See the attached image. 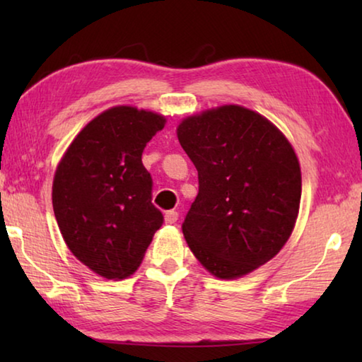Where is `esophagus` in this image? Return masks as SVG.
I'll use <instances>...</instances> for the list:
<instances>
[{
  "instance_id": "esophagus-1",
  "label": "esophagus",
  "mask_w": 362,
  "mask_h": 362,
  "mask_svg": "<svg viewBox=\"0 0 362 362\" xmlns=\"http://www.w3.org/2000/svg\"><path fill=\"white\" fill-rule=\"evenodd\" d=\"M177 220H179V212L177 211H168L166 216H164V222H166L168 225L175 223Z\"/></svg>"
}]
</instances>
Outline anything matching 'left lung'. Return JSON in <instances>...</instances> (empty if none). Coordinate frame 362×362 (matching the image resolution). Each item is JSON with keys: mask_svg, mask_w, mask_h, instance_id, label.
I'll list each match as a JSON object with an SVG mask.
<instances>
[{"mask_svg": "<svg viewBox=\"0 0 362 362\" xmlns=\"http://www.w3.org/2000/svg\"><path fill=\"white\" fill-rule=\"evenodd\" d=\"M177 137L198 170L199 192L182 225L196 259L222 279L272 260L289 240L302 196L287 139L238 105L189 116Z\"/></svg>", "mask_w": 362, "mask_h": 362, "instance_id": "obj_1", "label": "left lung"}]
</instances>
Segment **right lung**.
Returning a JSON list of instances; mask_svg holds the SVG:
<instances>
[{"label": "right lung", "instance_id": "right-lung-1", "mask_svg": "<svg viewBox=\"0 0 362 362\" xmlns=\"http://www.w3.org/2000/svg\"><path fill=\"white\" fill-rule=\"evenodd\" d=\"M164 116L115 107L73 140L52 183V206L66 246L107 279L136 272L164 217L151 203L142 153Z\"/></svg>", "mask_w": 362, "mask_h": 362}]
</instances>
